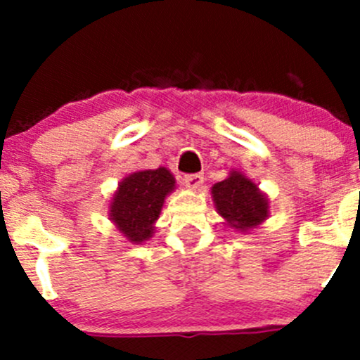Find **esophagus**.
Segmentation results:
<instances>
[{
	"label": "esophagus",
	"mask_w": 360,
	"mask_h": 360,
	"mask_svg": "<svg viewBox=\"0 0 360 360\" xmlns=\"http://www.w3.org/2000/svg\"><path fill=\"white\" fill-rule=\"evenodd\" d=\"M203 183V176L202 174H188V176L183 177V184L186 188H190V190H197V188H200Z\"/></svg>",
	"instance_id": "esophagus-1"
}]
</instances>
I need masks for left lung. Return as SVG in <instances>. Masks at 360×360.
I'll list each match as a JSON object with an SVG mask.
<instances>
[{
    "label": "left lung",
    "mask_w": 360,
    "mask_h": 360,
    "mask_svg": "<svg viewBox=\"0 0 360 360\" xmlns=\"http://www.w3.org/2000/svg\"><path fill=\"white\" fill-rule=\"evenodd\" d=\"M212 198L228 226L237 230H250L268 216L266 197L240 172H231L228 179L214 184Z\"/></svg>",
    "instance_id": "left-lung-1"
}]
</instances>
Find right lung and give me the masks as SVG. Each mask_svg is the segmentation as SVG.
<instances>
[{
	"mask_svg": "<svg viewBox=\"0 0 360 360\" xmlns=\"http://www.w3.org/2000/svg\"><path fill=\"white\" fill-rule=\"evenodd\" d=\"M170 170H141L120 183L111 202L110 216L130 242H144L153 233V223L160 217L163 200L174 190Z\"/></svg>",
	"mask_w": 360,
	"mask_h": 360,
	"instance_id": "add662e5",
	"label": "right lung"
}]
</instances>
